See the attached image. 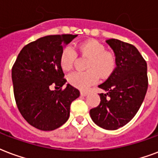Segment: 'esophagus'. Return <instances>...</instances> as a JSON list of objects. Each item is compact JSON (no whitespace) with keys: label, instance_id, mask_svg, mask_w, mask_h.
Instances as JSON below:
<instances>
[{"label":"esophagus","instance_id":"1","mask_svg":"<svg viewBox=\"0 0 158 158\" xmlns=\"http://www.w3.org/2000/svg\"><path fill=\"white\" fill-rule=\"evenodd\" d=\"M88 94H89V93L86 92V91H81V92H80V94H81L82 96H87Z\"/></svg>","mask_w":158,"mask_h":158}]
</instances>
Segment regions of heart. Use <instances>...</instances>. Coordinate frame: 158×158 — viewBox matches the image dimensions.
<instances>
[{
  "label": "heart",
  "mask_w": 158,
  "mask_h": 158,
  "mask_svg": "<svg viewBox=\"0 0 158 158\" xmlns=\"http://www.w3.org/2000/svg\"><path fill=\"white\" fill-rule=\"evenodd\" d=\"M83 56L89 58L86 72L75 71L69 74V83L74 87L85 89L102 78L109 76L115 67V60L111 53L106 52L104 45L97 40H88L78 46ZM76 52L71 45H66L60 55V65L64 71L72 69L76 60Z\"/></svg>",
  "instance_id": "obj_1"
}]
</instances>
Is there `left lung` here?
<instances>
[{
    "label": "left lung",
    "mask_w": 158,
    "mask_h": 158,
    "mask_svg": "<svg viewBox=\"0 0 158 158\" xmlns=\"http://www.w3.org/2000/svg\"><path fill=\"white\" fill-rule=\"evenodd\" d=\"M115 54L116 68L98 85L100 103L90 109L94 123L107 130L123 127L138 113L146 95L148 79L147 63L134 45L117 39L106 40Z\"/></svg>",
    "instance_id": "8db88e82"
}]
</instances>
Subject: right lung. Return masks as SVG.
<instances>
[{
    "instance_id": "right-lung-1",
    "label": "right lung",
    "mask_w": 158,
    "mask_h": 158,
    "mask_svg": "<svg viewBox=\"0 0 158 158\" xmlns=\"http://www.w3.org/2000/svg\"><path fill=\"white\" fill-rule=\"evenodd\" d=\"M77 35H47L23 47L12 67L15 103L28 123L42 131H52L69 117L71 103L79 91L64 79L60 55ZM55 85L59 90H51Z\"/></svg>"
}]
</instances>
